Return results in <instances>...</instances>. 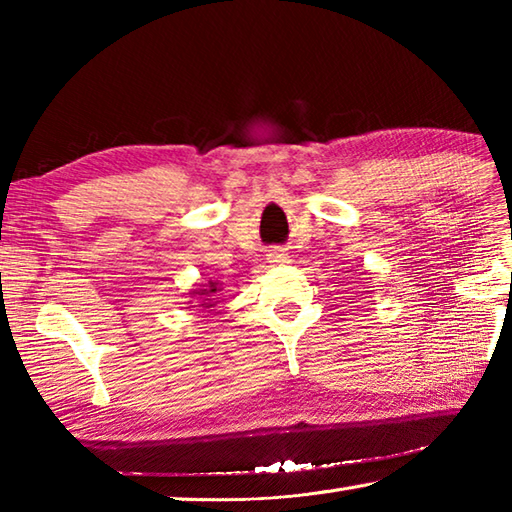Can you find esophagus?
I'll return each instance as SVG.
<instances>
[{
	"label": "esophagus",
	"instance_id": "1",
	"mask_svg": "<svg viewBox=\"0 0 512 512\" xmlns=\"http://www.w3.org/2000/svg\"><path fill=\"white\" fill-rule=\"evenodd\" d=\"M266 259L273 266H284V264H290V255L286 253L284 248H273V250H268V255H266Z\"/></svg>",
	"mask_w": 512,
	"mask_h": 512
}]
</instances>
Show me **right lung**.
<instances>
[{
	"mask_svg": "<svg viewBox=\"0 0 512 512\" xmlns=\"http://www.w3.org/2000/svg\"><path fill=\"white\" fill-rule=\"evenodd\" d=\"M217 290H222V288L213 279L209 281V284H200L198 290H191L189 292L191 299H193V301H189V303H193L191 308H195V303H198V306L202 308V312H211L217 306V303H220V301H217L220 297H215Z\"/></svg>",
	"mask_w": 512,
	"mask_h": 512,
	"instance_id": "add662e5",
	"label": "right lung"
}]
</instances>
